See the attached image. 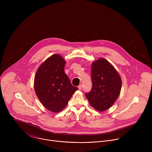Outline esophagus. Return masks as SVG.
Segmentation results:
<instances>
[{
  "mask_svg": "<svg viewBox=\"0 0 152 152\" xmlns=\"http://www.w3.org/2000/svg\"><path fill=\"white\" fill-rule=\"evenodd\" d=\"M78 88H79V90H80L82 89V85H79L78 86Z\"/></svg>",
  "mask_w": 152,
  "mask_h": 152,
  "instance_id": "esophagus-1",
  "label": "esophagus"
}]
</instances>
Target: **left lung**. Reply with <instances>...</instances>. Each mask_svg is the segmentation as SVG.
I'll use <instances>...</instances> for the list:
<instances>
[{
	"instance_id": "obj_1",
	"label": "left lung",
	"mask_w": 152,
	"mask_h": 152,
	"mask_svg": "<svg viewBox=\"0 0 152 152\" xmlns=\"http://www.w3.org/2000/svg\"><path fill=\"white\" fill-rule=\"evenodd\" d=\"M91 90L85 93L94 109L104 111L112 106L121 88V79L116 70L107 60L99 58L92 64Z\"/></svg>"
}]
</instances>
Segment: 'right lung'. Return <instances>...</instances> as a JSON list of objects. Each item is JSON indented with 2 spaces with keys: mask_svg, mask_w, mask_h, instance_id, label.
Returning <instances> with one entry per match:
<instances>
[{
  "mask_svg": "<svg viewBox=\"0 0 152 152\" xmlns=\"http://www.w3.org/2000/svg\"><path fill=\"white\" fill-rule=\"evenodd\" d=\"M66 61L58 54L48 58L37 70L34 80L35 93L45 107L59 113L66 107L77 87L64 73Z\"/></svg>",
  "mask_w": 152,
  "mask_h": 152,
  "instance_id": "right-lung-1",
  "label": "right lung"
}]
</instances>
